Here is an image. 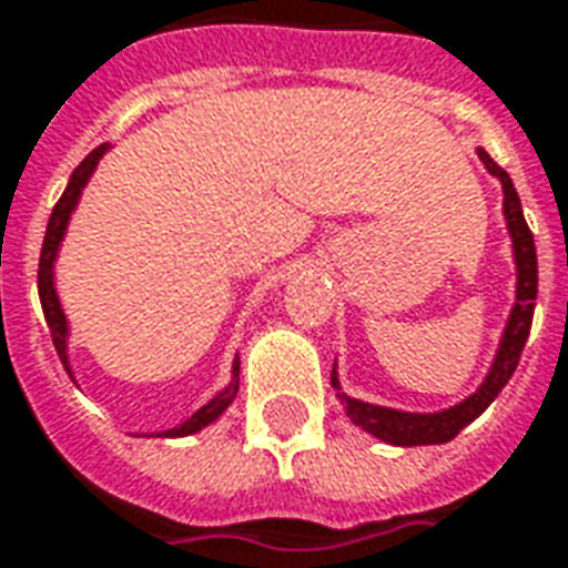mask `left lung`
Listing matches in <instances>:
<instances>
[{"label": "left lung", "mask_w": 568, "mask_h": 568, "mask_svg": "<svg viewBox=\"0 0 568 568\" xmlns=\"http://www.w3.org/2000/svg\"><path fill=\"white\" fill-rule=\"evenodd\" d=\"M478 159L485 162V168L494 178L503 183V213H506L508 234H511V246H515V264H518V295H515V306L511 316L499 339L497 358L490 364V373L481 382V388L476 394H469L464 403H457L452 409L443 413H400V409H388V406H373V403H361L355 397H346L339 390L337 373H331V385L337 388V397L346 406V415L352 422L364 427L367 434L379 436L382 443L390 445H439L455 439L466 424L476 422L478 415L485 413L487 406L494 403L499 390L506 388V382L511 379V373L518 367L524 343L530 337L532 310H536V292H539V264H536V243H532V231L524 220L520 210V199L511 178L506 171L485 153L478 150Z\"/></svg>", "instance_id": "obj_1"}]
</instances>
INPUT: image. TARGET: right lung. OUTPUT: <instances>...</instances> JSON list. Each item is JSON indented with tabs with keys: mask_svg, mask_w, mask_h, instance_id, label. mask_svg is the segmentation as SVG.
Instances as JSON below:
<instances>
[{
	"mask_svg": "<svg viewBox=\"0 0 568 568\" xmlns=\"http://www.w3.org/2000/svg\"><path fill=\"white\" fill-rule=\"evenodd\" d=\"M108 144L95 146L87 159H83L81 165L74 168V174H71L69 186L62 192V199L57 201V207L50 213L48 231H44V243H41V258H38V297H41V310H44V318H48L50 327V337H53V346H57V355L65 364L71 376L69 367V322H65V313H62L60 297H57V288H53V262H57V252H60V243L65 237V229H69L71 220V210L78 207V199H81L83 186H87V180L92 178V171L99 165V159L104 155ZM241 361H234V376H231L229 388H222L213 400H207L201 406L199 413L186 418V422L180 424V427H171L165 434L159 436H189V434H199L201 427H207L220 418L225 409H229L234 397H237V388H241Z\"/></svg>",
	"mask_w": 568,
	"mask_h": 568,
	"instance_id": "right-lung-1",
	"label": "right lung"
}]
</instances>
